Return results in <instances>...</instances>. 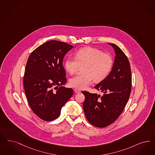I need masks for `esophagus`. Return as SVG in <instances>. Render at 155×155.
I'll return each instance as SVG.
<instances>
[{"label":"esophagus","mask_w":155,"mask_h":155,"mask_svg":"<svg viewBox=\"0 0 155 155\" xmlns=\"http://www.w3.org/2000/svg\"><path fill=\"white\" fill-rule=\"evenodd\" d=\"M74 91L75 93H81V91L78 89H74Z\"/></svg>","instance_id":"obj_1"}]
</instances>
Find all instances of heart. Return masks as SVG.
Here are the masks:
<instances>
[{
	"instance_id": "1",
	"label": "heart",
	"mask_w": 155,
	"mask_h": 155,
	"mask_svg": "<svg viewBox=\"0 0 155 155\" xmlns=\"http://www.w3.org/2000/svg\"><path fill=\"white\" fill-rule=\"evenodd\" d=\"M113 58L109 54L103 53L98 48L86 47L75 54V58L68 57L64 62L66 70L70 74L75 73L82 67L83 73L71 78L70 85L78 89H85L94 80H104L112 68Z\"/></svg>"
}]
</instances>
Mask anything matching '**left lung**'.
I'll return each instance as SVG.
<instances>
[{
	"mask_svg": "<svg viewBox=\"0 0 155 155\" xmlns=\"http://www.w3.org/2000/svg\"><path fill=\"white\" fill-rule=\"evenodd\" d=\"M108 44L112 46L116 54L112 69L104 80L94 86L103 95L82 92L85 97L83 108L86 117L98 128L106 127L117 119L128 102L132 87L128 58L117 45Z\"/></svg>",
	"mask_w": 155,
	"mask_h": 155,
	"instance_id": "1",
	"label": "left lung"
}]
</instances>
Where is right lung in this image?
Returning <instances> with one entry per match:
<instances>
[{"label": "right lung", "instance_id": "obj_1", "mask_svg": "<svg viewBox=\"0 0 155 155\" xmlns=\"http://www.w3.org/2000/svg\"><path fill=\"white\" fill-rule=\"evenodd\" d=\"M73 48L66 43L49 41L28 58L23 78L26 96L33 112L43 120L58 117L62 107L73 94L71 88L62 86L67 81L63 59Z\"/></svg>", "mask_w": 155, "mask_h": 155}]
</instances>
